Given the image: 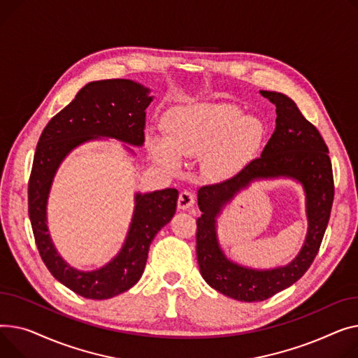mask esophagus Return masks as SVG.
<instances>
[{"instance_id":"obj_1","label":"esophagus","mask_w":358,"mask_h":358,"mask_svg":"<svg viewBox=\"0 0 358 358\" xmlns=\"http://www.w3.org/2000/svg\"><path fill=\"white\" fill-rule=\"evenodd\" d=\"M195 195L191 192V191H183L180 192L179 195V199H178V206L180 209H187L195 205Z\"/></svg>"}]
</instances>
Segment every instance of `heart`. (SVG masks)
<instances>
[{"label": "heart", "mask_w": 358, "mask_h": 358, "mask_svg": "<svg viewBox=\"0 0 358 358\" xmlns=\"http://www.w3.org/2000/svg\"><path fill=\"white\" fill-rule=\"evenodd\" d=\"M166 137L149 131L145 144L153 160L169 172L180 167V156L202 153L203 175L221 179L236 172L257 152L263 124L251 115H238L231 105L194 103L180 107L163 120Z\"/></svg>", "instance_id": "1"}]
</instances>
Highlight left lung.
I'll return each mask as SVG.
<instances>
[{
    "label": "left lung",
    "instance_id": "8db88e82",
    "mask_svg": "<svg viewBox=\"0 0 358 358\" xmlns=\"http://www.w3.org/2000/svg\"><path fill=\"white\" fill-rule=\"evenodd\" d=\"M276 105V129L260 157L224 182L202 186L196 221V257L205 282L222 295L243 302L271 298L298 282L317 257L334 202L332 164L328 147L312 122L289 96L260 91ZM286 176L301 181L307 194L308 236L299 257L285 268L253 271L228 261L216 240L215 218L220 208L250 181Z\"/></svg>",
    "mask_w": 358,
    "mask_h": 358
}]
</instances>
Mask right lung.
I'll list each match as a JSON object with an SVG mask.
<instances>
[{
    "label": "right lung",
    "instance_id": "obj_1",
    "mask_svg": "<svg viewBox=\"0 0 358 358\" xmlns=\"http://www.w3.org/2000/svg\"><path fill=\"white\" fill-rule=\"evenodd\" d=\"M129 79L91 82L57 113L41 133L29 179V217L38 255L56 280L87 299H110L141 278L149 248L176 213L179 192L167 187L137 194L129 236L118 256L94 271H79L60 259L48 234L46 203L53 176L76 145L96 137H113L133 145L144 143L145 108L153 96Z\"/></svg>",
    "mask_w": 358,
    "mask_h": 358
}]
</instances>
